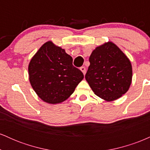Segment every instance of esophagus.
Returning <instances> with one entry per match:
<instances>
[{
    "label": "esophagus",
    "instance_id": "1",
    "mask_svg": "<svg viewBox=\"0 0 150 150\" xmlns=\"http://www.w3.org/2000/svg\"><path fill=\"white\" fill-rule=\"evenodd\" d=\"M80 70L82 72V73H83L84 75H85V73H86V68H85V66H82V67H81Z\"/></svg>",
    "mask_w": 150,
    "mask_h": 150
}]
</instances>
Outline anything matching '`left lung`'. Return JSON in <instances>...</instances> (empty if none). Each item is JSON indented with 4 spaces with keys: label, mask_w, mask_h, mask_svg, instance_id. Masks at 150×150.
Segmentation results:
<instances>
[{
    "label": "left lung",
    "mask_w": 150,
    "mask_h": 150,
    "mask_svg": "<svg viewBox=\"0 0 150 150\" xmlns=\"http://www.w3.org/2000/svg\"><path fill=\"white\" fill-rule=\"evenodd\" d=\"M89 61L85 79L96 95L111 101L128 90L132 82V65L116 44L109 42L98 46Z\"/></svg>",
    "instance_id": "obj_1"
}]
</instances>
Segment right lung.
Masks as SVG:
<instances>
[{"label": "right lung", "instance_id": "right-lung-1", "mask_svg": "<svg viewBox=\"0 0 150 150\" xmlns=\"http://www.w3.org/2000/svg\"><path fill=\"white\" fill-rule=\"evenodd\" d=\"M32 88L43 101L58 104L66 100L84 78L73 65V58L65 50L47 42L36 53L28 68Z\"/></svg>", "mask_w": 150, "mask_h": 150}]
</instances>
